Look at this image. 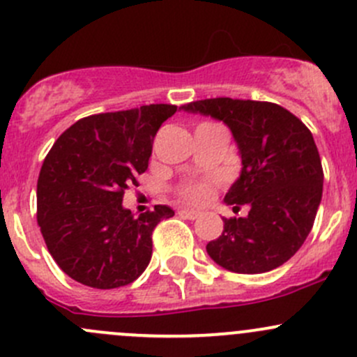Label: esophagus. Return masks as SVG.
Returning <instances> with one entry per match:
<instances>
[{"instance_id":"1","label":"esophagus","mask_w":357,"mask_h":357,"mask_svg":"<svg viewBox=\"0 0 357 357\" xmlns=\"http://www.w3.org/2000/svg\"><path fill=\"white\" fill-rule=\"evenodd\" d=\"M179 215H183V218H186V219H199L200 212L193 211V208H181V211H179Z\"/></svg>"}]
</instances>
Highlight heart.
Instances as JSON below:
<instances>
[{
	"instance_id": "b5f03b06",
	"label": "heart",
	"mask_w": 357,
	"mask_h": 357,
	"mask_svg": "<svg viewBox=\"0 0 357 357\" xmlns=\"http://www.w3.org/2000/svg\"><path fill=\"white\" fill-rule=\"evenodd\" d=\"M211 193L207 183H193V185H188L183 188V197H186L192 202H204Z\"/></svg>"
}]
</instances>
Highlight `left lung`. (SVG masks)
<instances>
[{"instance_id":"obj_1","label":"left lung","mask_w":357,"mask_h":357,"mask_svg":"<svg viewBox=\"0 0 357 357\" xmlns=\"http://www.w3.org/2000/svg\"><path fill=\"white\" fill-rule=\"evenodd\" d=\"M228 126L242 158L226 205L245 218L222 219L221 236L207 243L215 264L240 275L271 271L307 238L323 195V169L311 131L276 103L211 98L179 107Z\"/></svg>"}]
</instances>
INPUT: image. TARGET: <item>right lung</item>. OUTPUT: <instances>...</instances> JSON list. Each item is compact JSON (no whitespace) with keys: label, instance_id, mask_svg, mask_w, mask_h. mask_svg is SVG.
I'll list each match as a JSON object with an SVG mask.
<instances>
[{"label":"right lung","instance_id":"1","mask_svg":"<svg viewBox=\"0 0 357 357\" xmlns=\"http://www.w3.org/2000/svg\"><path fill=\"white\" fill-rule=\"evenodd\" d=\"M176 105H143L81 119L55 142L38 179V225L66 275L93 289L135 282L152 259L167 205L135 215L122 197L149 169L153 138Z\"/></svg>","mask_w":357,"mask_h":357}]
</instances>
